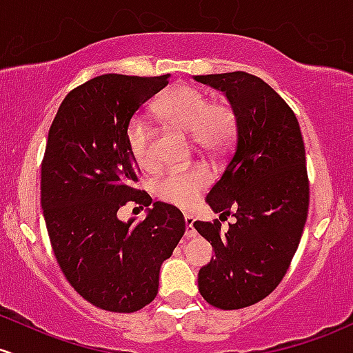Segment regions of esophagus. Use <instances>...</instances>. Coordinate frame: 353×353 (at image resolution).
<instances>
[{
    "label": "esophagus",
    "instance_id": "obj_1",
    "mask_svg": "<svg viewBox=\"0 0 353 353\" xmlns=\"http://www.w3.org/2000/svg\"><path fill=\"white\" fill-rule=\"evenodd\" d=\"M184 221H185V238H189V239L196 238L197 233H196L194 226H192V224H194V218H192V216H189V214H185Z\"/></svg>",
    "mask_w": 353,
    "mask_h": 353
}]
</instances>
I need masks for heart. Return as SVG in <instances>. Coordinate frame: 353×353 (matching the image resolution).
<instances>
[{"label": "heart", "instance_id": "heart-1", "mask_svg": "<svg viewBox=\"0 0 353 353\" xmlns=\"http://www.w3.org/2000/svg\"><path fill=\"white\" fill-rule=\"evenodd\" d=\"M157 117L169 125L189 132L196 147L209 156H223L234 144L238 120L233 107L226 102H211L201 88L176 85L157 100ZM130 157L139 168L152 165V129L144 115H134L125 129ZM208 185V176L201 168L170 170L159 177L154 192L172 206L188 208Z\"/></svg>", "mask_w": 353, "mask_h": 353}]
</instances>
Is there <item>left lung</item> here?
I'll return each mask as SVG.
<instances>
[{
  "instance_id": "left-lung-1",
  "label": "left lung",
  "mask_w": 353,
  "mask_h": 353,
  "mask_svg": "<svg viewBox=\"0 0 353 353\" xmlns=\"http://www.w3.org/2000/svg\"><path fill=\"white\" fill-rule=\"evenodd\" d=\"M224 92L238 132L230 161L206 196L221 223L196 221L216 258L199 270L204 300L221 310L258 303L283 280L307 223L310 185L300 125L288 103L259 77L246 72L196 75Z\"/></svg>"
}]
</instances>
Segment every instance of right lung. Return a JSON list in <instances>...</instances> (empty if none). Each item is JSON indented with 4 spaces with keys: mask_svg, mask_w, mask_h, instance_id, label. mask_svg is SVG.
I'll list each match as a JSON object with an SVG mask.
<instances>
[{
    "mask_svg": "<svg viewBox=\"0 0 353 353\" xmlns=\"http://www.w3.org/2000/svg\"><path fill=\"white\" fill-rule=\"evenodd\" d=\"M170 75L95 77L58 108L41 162V209L68 283L95 307L132 313L157 295L159 271L185 231L183 212L157 203L144 221L119 219L127 203L150 206L125 142L129 120Z\"/></svg>",
    "mask_w": 353,
    "mask_h": 353,
    "instance_id": "obj_1",
    "label": "right lung"
}]
</instances>
